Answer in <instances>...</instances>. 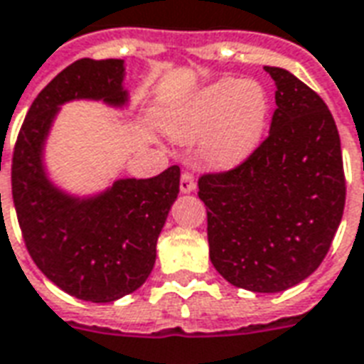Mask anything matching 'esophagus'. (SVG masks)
Returning a JSON list of instances; mask_svg holds the SVG:
<instances>
[{
	"label": "esophagus",
	"instance_id": "1",
	"mask_svg": "<svg viewBox=\"0 0 364 364\" xmlns=\"http://www.w3.org/2000/svg\"><path fill=\"white\" fill-rule=\"evenodd\" d=\"M179 189H181V193H185V195H189V193H193V191L196 189L195 177H193L189 171H185V173L181 175V181H179Z\"/></svg>",
	"mask_w": 364,
	"mask_h": 364
}]
</instances>
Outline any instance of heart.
I'll return each instance as SVG.
<instances>
[{"mask_svg": "<svg viewBox=\"0 0 364 364\" xmlns=\"http://www.w3.org/2000/svg\"><path fill=\"white\" fill-rule=\"evenodd\" d=\"M268 117L270 96L262 82L223 79L185 100L169 125L181 141L204 136V158L218 168H233L257 150Z\"/></svg>", "mask_w": 364, "mask_h": 364, "instance_id": "obj_1", "label": "heart"}]
</instances>
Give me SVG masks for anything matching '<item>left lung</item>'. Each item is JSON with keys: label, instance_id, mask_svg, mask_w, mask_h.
Wrapping results in <instances>:
<instances>
[{"label": "left lung", "instance_id": "left-lung-1", "mask_svg": "<svg viewBox=\"0 0 364 364\" xmlns=\"http://www.w3.org/2000/svg\"><path fill=\"white\" fill-rule=\"evenodd\" d=\"M270 134L239 166L203 175L210 260L235 287L279 293L316 270L346 206L341 142L318 94L282 67Z\"/></svg>", "mask_w": 364, "mask_h": 364}]
</instances>
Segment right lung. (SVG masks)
Instances as JSON below:
<instances>
[{
	"label": "right lung",
	"mask_w": 364,
	"mask_h": 364,
	"mask_svg": "<svg viewBox=\"0 0 364 364\" xmlns=\"http://www.w3.org/2000/svg\"><path fill=\"white\" fill-rule=\"evenodd\" d=\"M123 80V59L75 61L32 102L13 152V203L32 260L59 289L90 303L117 301L146 282L179 195L177 166L150 179H115L92 195L61 189L48 173L46 142L61 106L92 100L125 109Z\"/></svg>",
	"instance_id": "1"
}]
</instances>
